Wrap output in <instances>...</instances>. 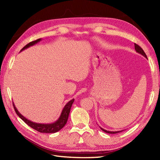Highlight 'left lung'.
Returning a JSON list of instances; mask_svg holds the SVG:
<instances>
[{
	"mask_svg": "<svg viewBox=\"0 0 160 160\" xmlns=\"http://www.w3.org/2000/svg\"><path fill=\"white\" fill-rule=\"evenodd\" d=\"M134 45H135V50L136 51V52H138V53H139V54H141V55H143V57H146V59H148L147 55H146V53H145V52L143 51V50L142 49V48L140 47L138 45L135 44V43L134 44ZM100 128H101V130L103 131L104 132L108 133H119V132H123V130H122V131H118V132H109V131L105 130V129H103V128H101V127H100Z\"/></svg>",
	"mask_w": 160,
	"mask_h": 160,
	"instance_id": "8db88e82",
	"label": "left lung"
}]
</instances>
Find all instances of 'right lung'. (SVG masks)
I'll use <instances>...</instances> for the list:
<instances>
[{
	"label": "right lung",
	"instance_id": "add662e5",
	"mask_svg": "<svg viewBox=\"0 0 160 160\" xmlns=\"http://www.w3.org/2000/svg\"><path fill=\"white\" fill-rule=\"evenodd\" d=\"M41 41V38H38V39L32 41L31 42L28 43L27 45L24 47L21 50V51L25 50L27 48L30 47L34 45L37 44V42ZM74 102V99H71L69 101L68 103H67L65 105L64 108L62 109L61 114L60 115L59 118L58 119L56 122L52 123H37L35 122H32L31 121L28 120L26 118L24 117L22 114L19 113V111L17 110L16 108L15 105H14L13 103V106H14V109L15 110V112L17 114V115L20 118L22 121H24L28 126H30L32 129L37 130V132H41V133H56L57 132H59V130H61L62 128H63L65 124L67 122V119H68L69 118V115L70 113V110L72 106V104Z\"/></svg>",
	"mask_w": 160,
	"mask_h": 160
}]
</instances>
